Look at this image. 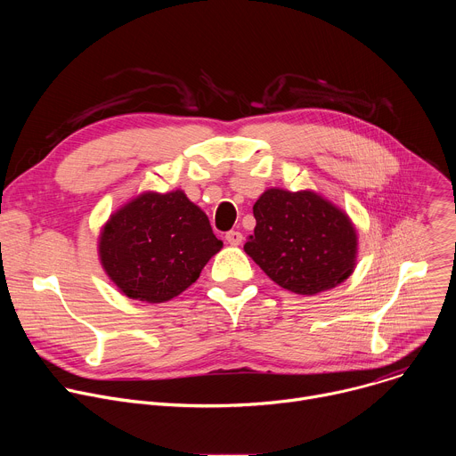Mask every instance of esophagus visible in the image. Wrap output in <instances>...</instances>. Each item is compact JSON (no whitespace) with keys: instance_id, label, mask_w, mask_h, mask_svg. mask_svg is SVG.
Returning a JSON list of instances; mask_svg holds the SVG:
<instances>
[{"instance_id":"34e87169","label":"esophagus","mask_w":456,"mask_h":456,"mask_svg":"<svg viewBox=\"0 0 456 456\" xmlns=\"http://www.w3.org/2000/svg\"><path fill=\"white\" fill-rule=\"evenodd\" d=\"M225 240L231 243V245H240L243 241V234L240 231H229L225 234Z\"/></svg>"}]
</instances>
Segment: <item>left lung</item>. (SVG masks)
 <instances>
[{
    "mask_svg": "<svg viewBox=\"0 0 456 456\" xmlns=\"http://www.w3.org/2000/svg\"><path fill=\"white\" fill-rule=\"evenodd\" d=\"M252 213L256 227L243 250L280 287L314 296L352 274L355 229L341 209L319 194L267 189Z\"/></svg>",
    "mask_w": 456,
    "mask_h": 456,
    "instance_id": "8db88e82",
    "label": "left lung"
}]
</instances>
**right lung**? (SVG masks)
Instances as JSON below:
<instances>
[{"label": "right lung", "instance_id": "obj_1", "mask_svg": "<svg viewBox=\"0 0 456 456\" xmlns=\"http://www.w3.org/2000/svg\"><path fill=\"white\" fill-rule=\"evenodd\" d=\"M222 245L206 213L182 191L144 192L104 225L99 254L120 292L162 303L197 281Z\"/></svg>", "mask_w": 456, "mask_h": 456}]
</instances>
